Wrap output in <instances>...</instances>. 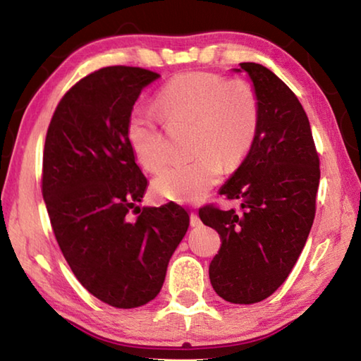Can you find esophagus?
<instances>
[{
  "instance_id": "esophagus-1",
  "label": "esophagus",
  "mask_w": 361,
  "mask_h": 361,
  "mask_svg": "<svg viewBox=\"0 0 361 361\" xmlns=\"http://www.w3.org/2000/svg\"><path fill=\"white\" fill-rule=\"evenodd\" d=\"M189 223H191L192 228H199V226L202 224V223H200L199 215H197V213H194V212L191 213V218H189Z\"/></svg>"
}]
</instances>
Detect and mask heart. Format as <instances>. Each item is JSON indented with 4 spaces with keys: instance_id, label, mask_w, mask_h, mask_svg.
<instances>
[{
    "instance_id": "b5f03b06",
    "label": "heart",
    "mask_w": 361,
    "mask_h": 361,
    "mask_svg": "<svg viewBox=\"0 0 361 361\" xmlns=\"http://www.w3.org/2000/svg\"><path fill=\"white\" fill-rule=\"evenodd\" d=\"M156 105L167 122H192V161L176 162L156 176L157 195L180 204L204 200L223 176V162L235 167L252 148L258 132V100L245 81L207 71L181 73L156 95ZM127 140L140 166L154 173L169 152L154 114L132 109Z\"/></svg>"
}]
</instances>
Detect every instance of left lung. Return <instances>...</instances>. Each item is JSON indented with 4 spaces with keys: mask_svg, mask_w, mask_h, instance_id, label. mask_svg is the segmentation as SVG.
I'll return each mask as SVG.
<instances>
[{
    "mask_svg": "<svg viewBox=\"0 0 361 361\" xmlns=\"http://www.w3.org/2000/svg\"><path fill=\"white\" fill-rule=\"evenodd\" d=\"M258 100V132L247 157L219 194L240 212L207 205L205 226L216 229L221 248L209 276L218 296L234 304L266 299L290 276L315 216L320 161L298 97L266 66L240 63Z\"/></svg>",
    "mask_w": 361,
    "mask_h": 361,
    "instance_id": "left-lung-1",
    "label": "left lung"
}]
</instances>
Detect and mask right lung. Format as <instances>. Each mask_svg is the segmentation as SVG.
Masks as SVG:
<instances>
[{"label": "right lung", "instance_id": "1", "mask_svg": "<svg viewBox=\"0 0 361 361\" xmlns=\"http://www.w3.org/2000/svg\"><path fill=\"white\" fill-rule=\"evenodd\" d=\"M161 78L137 66H106L63 95L49 124L42 197L73 274L118 309L140 307L162 288L189 215L173 202L140 209L148 180L126 127L146 85ZM130 209L139 216L130 220Z\"/></svg>", "mask_w": 361, "mask_h": 361}]
</instances>
